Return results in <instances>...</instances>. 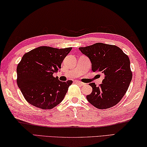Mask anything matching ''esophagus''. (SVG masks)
<instances>
[{
	"label": "esophagus",
	"instance_id": "34e87169",
	"mask_svg": "<svg viewBox=\"0 0 147 147\" xmlns=\"http://www.w3.org/2000/svg\"><path fill=\"white\" fill-rule=\"evenodd\" d=\"M76 83H77V84H79V85L80 86H84L85 85V83H82V82H80V81H76Z\"/></svg>",
	"mask_w": 147,
	"mask_h": 147
}]
</instances>
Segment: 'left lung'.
<instances>
[{
	"label": "left lung",
	"instance_id": "obj_1",
	"mask_svg": "<svg viewBox=\"0 0 147 147\" xmlns=\"http://www.w3.org/2000/svg\"><path fill=\"white\" fill-rule=\"evenodd\" d=\"M79 49L90 59L92 71L104 75L99 86L89 84L92 92L86 96L88 101L99 109L115 106L125 96L132 78L128 57L117 46L101 42Z\"/></svg>",
	"mask_w": 147,
	"mask_h": 147
}]
</instances>
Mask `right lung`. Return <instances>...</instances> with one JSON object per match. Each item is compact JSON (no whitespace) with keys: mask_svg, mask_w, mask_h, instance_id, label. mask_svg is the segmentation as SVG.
<instances>
[{"mask_svg":"<svg viewBox=\"0 0 147 147\" xmlns=\"http://www.w3.org/2000/svg\"><path fill=\"white\" fill-rule=\"evenodd\" d=\"M72 48L40 46L26 53L17 68V85L33 106L51 109L63 101L72 81H59L53 74L61 68Z\"/></svg>","mask_w":147,"mask_h":147,"instance_id":"1","label":"right lung"}]
</instances>
